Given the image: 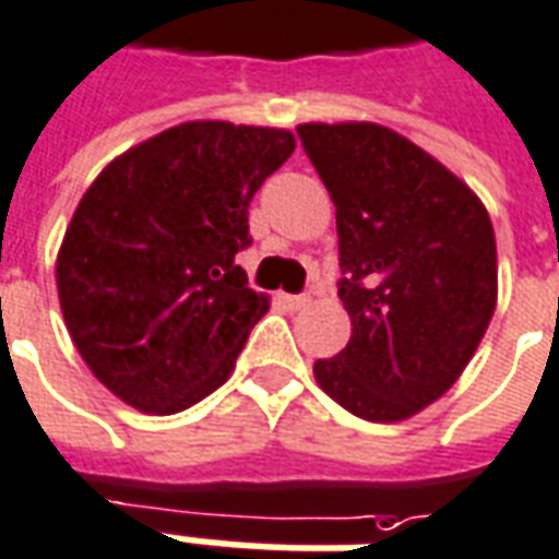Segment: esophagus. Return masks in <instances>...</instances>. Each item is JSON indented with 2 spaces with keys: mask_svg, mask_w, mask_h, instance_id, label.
Wrapping results in <instances>:
<instances>
[{
  "mask_svg": "<svg viewBox=\"0 0 559 559\" xmlns=\"http://www.w3.org/2000/svg\"><path fill=\"white\" fill-rule=\"evenodd\" d=\"M280 304L288 309H304V307H309V297L307 295H280Z\"/></svg>",
  "mask_w": 559,
  "mask_h": 559,
  "instance_id": "34e87169",
  "label": "esophagus"
}]
</instances>
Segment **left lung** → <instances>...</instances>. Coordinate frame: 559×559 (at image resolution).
Masks as SVG:
<instances>
[{"instance_id":"8db88e82","label":"left lung","mask_w":559,"mask_h":559,"mask_svg":"<svg viewBox=\"0 0 559 559\" xmlns=\"http://www.w3.org/2000/svg\"><path fill=\"white\" fill-rule=\"evenodd\" d=\"M336 205L352 340L316 360L333 402L369 423L414 417L450 390L497 307V243L479 195L396 130L300 124Z\"/></svg>"}]
</instances>
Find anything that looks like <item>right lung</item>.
Returning <instances> with one entry per match:
<instances>
[{"label":"right lung","mask_w":559,"mask_h":559,"mask_svg":"<svg viewBox=\"0 0 559 559\" xmlns=\"http://www.w3.org/2000/svg\"><path fill=\"white\" fill-rule=\"evenodd\" d=\"M295 133L185 121L118 154L85 190L56 259L64 324L85 366L142 414L211 396L271 300L235 264L247 207Z\"/></svg>","instance_id":"add662e5"}]
</instances>
